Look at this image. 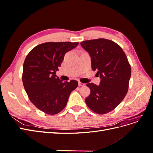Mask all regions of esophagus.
Masks as SVG:
<instances>
[{"instance_id":"esophagus-1","label":"esophagus","mask_w":153,"mask_h":153,"mask_svg":"<svg viewBox=\"0 0 153 153\" xmlns=\"http://www.w3.org/2000/svg\"><path fill=\"white\" fill-rule=\"evenodd\" d=\"M78 85H79L80 87H82V86H84L85 84H83V83H82L80 82H78Z\"/></svg>"}]
</instances>
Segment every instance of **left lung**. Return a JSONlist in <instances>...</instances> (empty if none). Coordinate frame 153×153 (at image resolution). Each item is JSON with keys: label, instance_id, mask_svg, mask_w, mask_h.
I'll return each mask as SVG.
<instances>
[{"label": "left lung", "instance_id": "1", "mask_svg": "<svg viewBox=\"0 0 153 153\" xmlns=\"http://www.w3.org/2000/svg\"><path fill=\"white\" fill-rule=\"evenodd\" d=\"M82 48L90 55L93 71L101 82L86 84L91 94L85 98L89 108L98 114L113 110L124 98L131 77V66L124 51L114 41L100 38L82 41Z\"/></svg>", "mask_w": 153, "mask_h": 153}]
</instances>
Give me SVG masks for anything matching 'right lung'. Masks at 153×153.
Returning <instances> with one entry per match:
<instances>
[{
	"instance_id": "add662e5",
	"label": "right lung",
	"mask_w": 153,
	"mask_h": 153,
	"mask_svg": "<svg viewBox=\"0 0 153 153\" xmlns=\"http://www.w3.org/2000/svg\"><path fill=\"white\" fill-rule=\"evenodd\" d=\"M78 43L48 42L36 46L27 55L23 66L22 81L29 98L42 112L55 115L66 106L78 82L60 80L55 75L64 55Z\"/></svg>"
}]
</instances>
